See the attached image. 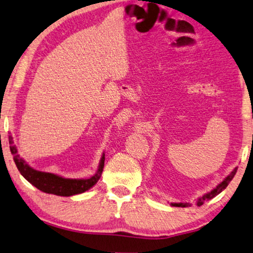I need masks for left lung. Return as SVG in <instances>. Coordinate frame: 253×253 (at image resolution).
I'll return each mask as SVG.
<instances>
[{
	"label": "left lung",
	"instance_id": "1",
	"mask_svg": "<svg viewBox=\"0 0 253 253\" xmlns=\"http://www.w3.org/2000/svg\"><path fill=\"white\" fill-rule=\"evenodd\" d=\"M236 170H238V168H235V169L231 172L230 175H227V177L224 179L223 181L220 182L218 186L215 188V189H213V190L210 191V192H207V194L204 195L203 197H200V198H198L197 200H196V204H197V206H202L203 204H204V202H206V200H210L211 198H214L216 195L220 194V192H222L224 189H225V188L227 187V184L230 183L231 180L234 178V175L236 173ZM171 205L174 206V207H188V206H190L191 204L190 203H171Z\"/></svg>",
	"mask_w": 253,
	"mask_h": 253
}]
</instances>
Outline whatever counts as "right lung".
I'll return each mask as SVG.
<instances>
[{"label": "right lung", "instance_id": "right-lung-1", "mask_svg": "<svg viewBox=\"0 0 253 253\" xmlns=\"http://www.w3.org/2000/svg\"><path fill=\"white\" fill-rule=\"evenodd\" d=\"M9 144L10 151L13 155V160L15 166H17L20 173L23 175V178L28 180L33 186L38 188L46 194H51L56 196H69L82 194V192L89 190L90 188L94 186L98 182V180L101 177L103 167H105V154L102 155L101 161L99 164L98 172L94 175H92L89 179H66L59 177L57 174L49 173V172H42L33 169L28 166L25 160L18 154L17 147L13 143V137L9 135Z\"/></svg>", "mask_w": 253, "mask_h": 253}]
</instances>
